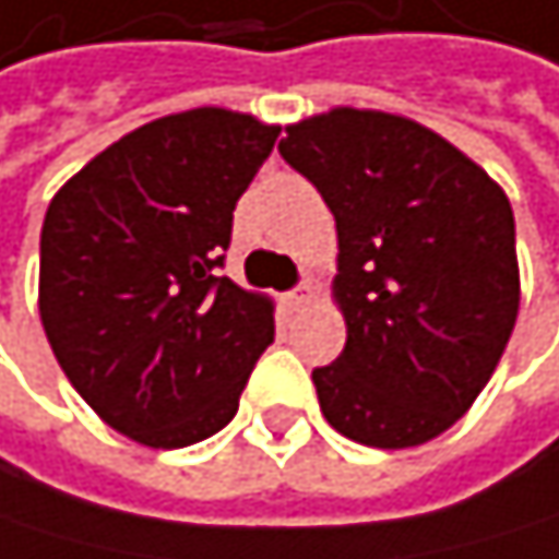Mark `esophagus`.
<instances>
[{"instance_id":"obj_1","label":"esophagus","mask_w":559,"mask_h":559,"mask_svg":"<svg viewBox=\"0 0 559 559\" xmlns=\"http://www.w3.org/2000/svg\"><path fill=\"white\" fill-rule=\"evenodd\" d=\"M313 296H317V286H313L310 280H304L300 286H296V289L286 296V300H289V307H293V310H300V307L313 304Z\"/></svg>"}]
</instances>
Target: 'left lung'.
<instances>
[{
    "label": "left lung",
    "instance_id": "obj_1",
    "mask_svg": "<svg viewBox=\"0 0 559 559\" xmlns=\"http://www.w3.org/2000/svg\"><path fill=\"white\" fill-rule=\"evenodd\" d=\"M280 154L337 222L341 357L313 371L350 442L412 449L479 397L520 313L506 191L418 120L334 107L289 124Z\"/></svg>",
    "mask_w": 559,
    "mask_h": 559
}]
</instances>
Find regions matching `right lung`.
I'll return each instance as SVG.
<instances>
[{
	"instance_id": "add662e5",
	"label": "right lung",
	"mask_w": 559,
	"mask_h": 559,
	"mask_svg": "<svg viewBox=\"0 0 559 559\" xmlns=\"http://www.w3.org/2000/svg\"><path fill=\"white\" fill-rule=\"evenodd\" d=\"M276 138V124L225 107L168 114L100 151L46 209V341L86 405L147 449L229 425L273 344V300L218 266Z\"/></svg>"
}]
</instances>
